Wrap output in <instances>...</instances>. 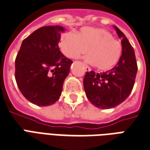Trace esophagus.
<instances>
[{"label":"esophagus","mask_w":150,"mask_h":150,"mask_svg":"<svg viewBox=\"0 0 150 150\" xmlns=\"http://www.w3.org/2000/svg\"><path fill=\"white\" fill-rule=\"evenodd\" d=\"M83 65L84 67V69L86 71H91V68H90L88 65H86V64H83Z\"/></svg>","instance_id":"34e87169"}]
</instances>
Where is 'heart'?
Wrapping results in <instances>:
<instances>
[{"label": "heart", "mask_w": 150, "mask_h": 150, "mask_svg": "<svg viewBox=\"0 0 150 150\" xmlns=\"http://www.w3.org/2000/svg\"><path fill=\"white\" fill-rule=\"evenodd\" d=\"M61 49L69 58L78 59L88 50L86 60L100 71L110 70L119 62L122 45L113 34L100 28L84 27L78 34L69 32L62 36Z\"/></svg>", "instance_id": "1"}]
</instances>
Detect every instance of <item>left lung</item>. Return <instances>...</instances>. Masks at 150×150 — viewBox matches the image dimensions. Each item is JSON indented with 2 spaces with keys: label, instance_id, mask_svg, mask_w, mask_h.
I'll return each mask as SVG.
<instances>
[{
  "label": "left lung",
  "instance_id": "1",
  "mask_svg": "<svg viewBox=\"0 0 150 150\" xmlns=\"http://www.w3.org/2000/svg\"><path fill=\"white\" fill-rule=\"evenodd\" d=\"M121 38L122 54L112 69L102 73L87 71L83 87L87 97L96 108L108 109L119 105L131 93L137 72L134 50L123 34L114 26Z\"/></svg>",
  "mask_w": 150,
  "mask_h": 150
}]
</instances>
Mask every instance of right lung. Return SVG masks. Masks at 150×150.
<instances>
[{
    "instance_id": "add662e5",
    "label": "right lung",
    "mask_w": 150,
    "mask_h": 150,
    "mask_svg": "<svg viewBox=\"0 0 150 150\" xmlns=\"http://www.w3.org/2000/svg\"><path fill=\"white\" fill-rule=\"evenodd\" d=\"M64 28L43 26L23 40L15 60V79L25 98L40 107L54 104L72 62L60 51Z\"/></svg>"
}]
</instances>
